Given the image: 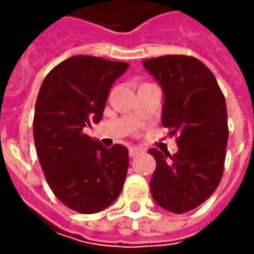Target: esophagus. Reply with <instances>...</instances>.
<instances>
[{
  "label": "esophagus",
  "mask_w": 254,
  "mask_h": 254,
  "mask_svg": "<svg viewBox=\"0 0 254 254\" xmlns=\"http://www.w3.org/2000/svg\"><path fill=\"white\" fill-rule=\"evenodd\" d=\"M141 152V150L140 148H137V147H131L130 150H128V154H130V157H135V155H138Z\"/></svg>",
  "instance_id": "34e87169"
}]
</instances>
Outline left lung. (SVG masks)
Masks as SVG:
<instances>
[{
    "label": "left lung",
    "mask_w": 254,
    "mask_h": 254,
    "mask_svg": "<svg viewBox=\"0 0 254 254\" xmlns=\"http://www.w3.org/2000/svg\"><path fill=\"white\" fill-rule=\"evenodd\" d=\"M142 64L161 84V123L178 145L174 155L148 150L157 162L151 195L164 209L185 213L208 199L222 180L229 137L225 96L196 58L167 55Z\"/></svg>",
    "instance_id": "1"
}]
</instances>
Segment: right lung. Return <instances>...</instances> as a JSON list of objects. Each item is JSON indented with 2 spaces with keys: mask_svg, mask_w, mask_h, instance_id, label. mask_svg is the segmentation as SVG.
Masks as SVG:
<instances>
[{
  "mask_svg": "<svg viewBox=\"0 0 254 254\" xmlns=\"http://www.w3.org/2000/svg\"><path fill=\"white\" fill-rule=\"evenodd\" d=\"M128 67L77 55L46 74L34 116V140L44 175L55 196L69 209L96 213L122 192L128 150L106 148L83 128L102 120L110 87Z\"/></svg>",
  "mask_w": 254,
  "mask_h": 254,
  "instance_id": "1",
  "label": "right lung"
}]
</instances>
